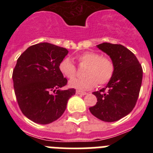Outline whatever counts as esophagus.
<instances>
[{"mask_svg":"<svg viewBox=\"0 0 153 153\" xmlns=\"http://www.w3.org/2000/svg\"><path fill=\"white\" fill-rule=\"evenodd\" d=\"M76 94H78V95H82V96H84V95H86L87 94V93L86 92H83V91H79V90H76Z\"/></svg>","mask_w":153,"mask_h":153,"instance_id":"obj_1","label":"esophagus"}]
</instances>
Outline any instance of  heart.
<instances>
[{
    "label": "heart",
    "mask_w": 153,
    "mask_h": 153,
    "mask_svg": "<svg viewBox=\"0 0 153 153\" xmlns=\"http://www.w3.org/2000/svg\"><path fill=\"white\" fill-rule=\"evenodd\" d=\"M81 66H86L83 78H76L69 82L71 88L89 90L98 83L102 86L109 82L114 74L115 67L113 60L106 56L93 51H85L76 56ZM59 70L68 79H72L76 74V68L70 58H64L59 64Z\"/></svg>",
    "instance_id": "heart-1"
}]
</instances>
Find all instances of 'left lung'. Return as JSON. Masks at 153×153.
Here are the masks:
<instances>
[{"label":"left lung","instance_id":"obj_1","mask_svg":"<svg viewBox=\"0 0 153 153\" xmlns=\"http://www.w3.org/2000/svg\"><path fill=\"white\" fill-rule=\"evenodd\" d=\"M97 47L110 56L115 70L106 87L93 93L97 102L90 107V111L104 122H115L129 114L136 106L143 68L134 53L121 44L102 43Z\"/></svg>","mask_w":153,"mask_h":153}]
</instances>
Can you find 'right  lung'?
Masks as SVG:
<instances>
[{
	"label": "right lung",
	"instance_id": "obj_1",
	"mask_svg": "<svg viewBox=\"0 0 153 153\" xmlns=\"http://www.w3.org/2000/svg\"><path fill=\"white\" fill-rule=\"evenodd\" d=\"M66 48L49 43L28 47L17 59L12 78L17 103L25 117L39 124H49L61 117L74 88L61 90L67 79L59 64Z\"/></svg>",
	"mask_w": 153,
	"mask_h": 153
}]
</instances>
